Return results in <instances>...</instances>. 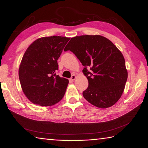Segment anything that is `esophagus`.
I'll use <instances>...</instances> for the list:
<instances>
[{"instance_id":"1","label":"esophagus","mask_w":148,"mask_h":148,"mask_svg":"<svg viewBox=\"0 0 148 148\" xmlns=\"http://www.w3.org/2000/svg\"><path fill=\"white\" fill-rule=\"evenodd\" d=\"M75 78H76V76L75 75H73L72 76H71V78H70V80H71V81H74V80L75 79Z\"/></svg>"}]
</instances>
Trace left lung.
Returning a JSON list of instances; mask_svg holds the SVG:
<instances>
[{"mask_svg":"<svg viewBox=\"0 0 148 148\" xmlns=\"http://www.w3.org/2000/svg\"><path fill=\"white\" fill-rule=\"evenodd\" d=\"M70 51L84 68L88 87L83 96L99 108L114 105L122 96L128 78L124 57L110 40L100 35L71 38L64 51Z\"/></svg>","mask_w":148,"mask_h":148,"instance_id":"left-lung-1","label":"left lung"}]
</instances>
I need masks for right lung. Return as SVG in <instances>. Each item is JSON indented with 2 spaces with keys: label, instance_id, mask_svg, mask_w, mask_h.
Masks as SVG:
<instances>
[{
  "label": "right lung",
  "instance_id": "1",
  "mask_svg": "<svg viewBox=\"0 0 148 148\" xmlns=\"http://www.w3.org/2000/svg\"><path fill=\"white\" fill-rule=\"evenodd\" d=\"M70 38L53 36L34 41L22 58L19 79L25 96L41 106L56 104L63 98L69 80L56 75L57 60Z\"/></svg>",
  "mask_w": 148,
  "mask_h": 148
}]
</instances>
